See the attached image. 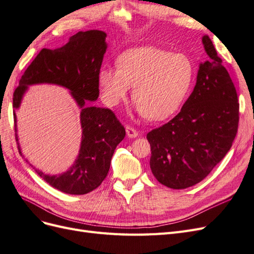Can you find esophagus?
Here are the masks:
<instances>
[{"mask_svg": "<svg viewBox=\"0 0 254 254\" xmlns=\"http://www.w3.org/2000/svg\"><path fill=\"white\" fill-rule=\"evenodd\" d=\"M126 133L130 139H133V137H136L137 134H139L133 127H130V126H126Z\"/></svg>", "mask_w": 254, "mask_h": 254, "instance_id": "esophagus-1", "label": "esophagus"}]
</instances>
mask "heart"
<instances>
[{
  "instance_id": "b5f03b06",
  "label": "heart",
  "mask_w": 254,
  "mask_h": 254,
  "mask_svg": "<svg viewBox=\"0 0 254 254\" xmlns=\"http://www.w3.org/2000/svg\"><path fill=\"white\" fill-rule=\"evenodd\" d=\"M193 81V64L183 54L155 47L130 49L121 54L118 66L104 65L98 86L104 103L115 107L133 87L132 99L146 119L161 121L179 109Z\"/></svg>"
}]
</instances>
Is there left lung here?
<instances>
[{
	"label": "left lung",
	"mask_w": 254,
	"mask_h": 254,
	"mask_svg": "<svg viewBox=\"0 0 254 254\" xmlns=\"http://www.w3.org/2000/svg\"><path fill=\"white\" fill-rule=\"evenodd\" d=\"M207 59L199 65L196 86L181 111L147 133L150 170L163 186L193 187L224 159L235 139L240 104L234 83L209 38Z\"/></svg>",
	"instance_id": "obj_1"
}]
</instances>
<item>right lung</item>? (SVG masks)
<instances>
[{
    "label": "right lung",
    "instance_id": "obj_1",
    "mask_svg": "<svg viewBox=\"0 0 254 254\" xmlns=\"http://www.w3.org/2000/svg\"><path fill=\"white\" fill-rule=\"evenodd\" d=\"M106 37L102 30H87L72 36L63 48L42 49L22 75L13 93L12 106L18 109L30 84H58L70 90L81 109L79 155L70 170L58 176L35 170L50 186L66 194H88L101 186L109 172L115 148L126 135L124 126L110 109L97 108L88 103L96 101L99 95L98 72L107 49ZM13 120L18 141L14 112ZM18 148L23 156L19 143Z\"/></svg>",
    "mask_w": 254,
    "mask_h": 254
}]
</instances>
